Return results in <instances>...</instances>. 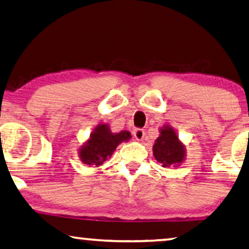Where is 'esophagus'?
Masks as SVG:
<instances>
[{
  "mask_svg": "<svg viewBox=\"0 0 249 249\" xmlns=\"http://www.w3.org/2000/svg\"><path fill=\"white\" fill-rule=\"evenodd\" d=\"M132 134H134V137L137 139V141H142V139H144V137H145V130L141 128L135 129Z\"/></svg>",
  "mask_w": 249,
  "mask_h": 249,
  "instance_id": "1",
  "label": "esophagus"
}]
</instances>
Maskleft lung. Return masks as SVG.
Here are the masks:
<instances>
[{
  "label": "left lung",
  "mask_w": 249,
  "mask_h": 249,
  "mask_svg": "<svg viewBox=\"0 0 249 249\" xmlns=\"http://www.w3.org/2000/svg\"><path fill=\"white\" fill-rule=\"evenodd\" d=\"M160 132L161 135L153 146L155 159L164 168L179 165L185 159V146L180 142L178 136L170 125L163 127Z\"/></svg>",
  "instance_id": "1"
}]
</instances>
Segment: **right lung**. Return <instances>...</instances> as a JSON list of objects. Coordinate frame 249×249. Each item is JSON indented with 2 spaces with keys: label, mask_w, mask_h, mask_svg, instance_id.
Wrapping results in <instances>:
<instances>
[{
  "label": "right lung",
  "mask_w": 249,
  "mask_h": 249,
  "mask_svg": "<svg viewBox=\"0 0 249 249\" xmlns=\"http://www.w3.org/2000/svg\"><path fill=\"white\" fill-rule=\"evenodd\" d=\"M131 135L127 130L113 134L108 124H98L90 134V138L79 149V158L88 165H101L113 154L117 146L122 142H128Z\"/></svg>",
  "instance_id": "right-lung-1"
}]
</instances>
